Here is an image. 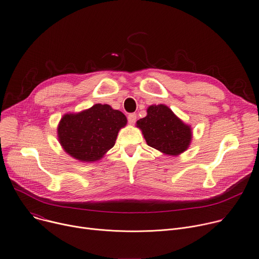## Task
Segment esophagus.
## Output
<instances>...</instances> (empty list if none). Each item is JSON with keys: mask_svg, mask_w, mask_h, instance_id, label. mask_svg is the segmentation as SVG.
Here are the masks:
<instances>
[{"mask_svg": "<svg viewBox=\"0 0 259 259\" xmlns=\"http://www.w3.org/2000/svg\"><path fill=\"white\" fill-rule=\"evenodd\" d=\"M128 122H129V124H131V125H133V124L136 122V114H135V113H130V114L128 115Z\"/></svg>", "mask_w": 259, "mask_h": 259, "instance_id": "1", "label": "esophagus"}]
</instances>
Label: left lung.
I'll return each instance as SVG.
<instances>
[{
	"instance_id": "obj_1",
	"label": "left lung",
	"mask_w": 259,
	"mask_h": 259,
	"mask_svg": "<svg viewBox=\"0 0 259 259\" xmlns=\"http://www.w3.org/2000/svg\"><path fill=\"white\" fill-rule=\"evenodd\" d=\"M148 146L169 156L187 151L192 140L191 126L185 124L165 104L151 105L147 115L136 122Z\"/></svg>"
}]
</instances>
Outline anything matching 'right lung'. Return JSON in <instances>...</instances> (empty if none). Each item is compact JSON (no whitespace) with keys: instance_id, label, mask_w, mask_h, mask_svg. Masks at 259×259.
I'll list each match as a JSON object with an SVG mask.
<instances>
[{"instance_id":"1","label":"right lung","mask_w":259,"mask_h":259,"mask_svg":"<svg viewBox=\"0 0 259 259\" xmlns=\"http://www.w3.org/2000/svg\"><path fill=\"white\" fill-rule=\"evenodd\" d=\"M126 115L108 104H95L76 113H66L58 125L63 150L81 162L99 161L114 146Z\"/></svg>"}]
</instances>
